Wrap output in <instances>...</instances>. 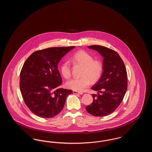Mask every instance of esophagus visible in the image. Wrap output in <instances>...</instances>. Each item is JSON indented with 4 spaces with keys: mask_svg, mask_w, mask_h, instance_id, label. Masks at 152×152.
Here are the masks:
<instances>
[{
    "mask_svg": "<svg viewBox=\"0 0 152 152\" xmlns=\"http://www.w3.org/2000/svg\"><path fill=\"white\" fill-rule=\"evenodd\" d=\"M73 94H83V93H81V92H77V91H73Z\"/></svg>",
    "mask_w": 152,
    "mask_h": 152,
    "instance_id": "34e87169",
    "label": "esophagus"
}]
</instances>
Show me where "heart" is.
Here are the masks:
<instances>
[{"label": "heart", "mask_w": 152, "mask_h": 152, "mask_svg": "<svg viewBox=\"0 0 152 152\" xmlns=\"http://www.w3.org/2000/svg\"><path fill=\"white\" fill-rule=\"evenodd\" d=\"M70 60L75 64L83 66L81 77L73 78L68 81L65 85L69 89L81 92L85 90L91 81L96 82L100 78L103 72L104 66L102 61L94 59L93 56L85 51H77L73 54ZM60 72L65 79L71 76V65L69 61L65 60L60 67Z\"/></svg>", "instance_id": "heart-1"}]
</instances>
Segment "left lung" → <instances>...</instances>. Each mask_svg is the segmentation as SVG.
Returning <instances> with one entry per match:
<instances>
[{"mask_svg":"<svg viewBox=\"0 0 152 152\" xmlns=\"http://www.w3.org/2000/svg\"><path fill=\"white\" fill-rule=\"evenodd\" d=\"M88 47L98 51L104 58V71L100 79L92 87L93 90L99 93L92 94L93 102L86 107V110L93 116H107L118 107L126 92V68L122 58L116 51L98 45Z\"/></svg>","mask_w":152,"mask_h":152,"instance_id":"left-lung-1","label":"left lung"}]
</instances>
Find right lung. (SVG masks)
<instances>
[{"instance_id": "obj_1", "label": "right lung", "mask_w": 152, "mask_h": 152, "mask_svg": "<svg viewBox=\"0 0 152 152\" xmlns=\"http://www.w3.org/2000/svg\"><path fill=\"white\" fill-rule=\"evenodd\" d=\"M75 46L51 47L32 53L20 74V89L24 101L36 116L52 118L65 104L72 91L58 88L62 83L58 69L60 60Z\"/></svg>"}]
</instances>
